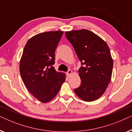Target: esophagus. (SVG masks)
<instances>
[{"mask_svg": "<svg viewBox=\"0 0 132 132\" xmlns=\"http://www.w3.org/2000/svg\"><path fill=\"white\" fill-rule=\"evenodd\" d=\"M72 73V71L71 70H69L68 72H66V74H67V76H68V77H69V76L71 75V74Z\"/></svg>", "mask_w": 132, "mask_h": 132, "instance_id": "esophagus-1", "label": "esophagus"}]
</instances>
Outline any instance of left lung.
I'll use <instances>...</instances> for the list:
<instances>
[{"mask_svg": "<svg viewBox=\"0 0 132 132\" xmlns=\"http://www.w3.org/2000/svg\"><path fill=\"white\" fill-rule=\"evenodd\" d=\"M65 34L82 64L78 70L81 85L74 92L84 101L97 100L105 93L112 76L113 60L108 46L86 29L66 31Z\"/></svg>", "mask_w": 132, "mask_h": 132, "instance_id": "1", "label": "left lung"}]
</instances>
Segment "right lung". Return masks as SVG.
<instances>
[{
  "instance_id": "1",
  "label": "right lung",
  "mask_w": 132,
  "mask_h": 132,
  "mask_svg": "<svg viewBox=\"0 0 132 132\" xmlns=\"http://www.w3.org/2000/svg\"><path fill=\"white\" fill-rule=\"evenodd\" d=\"M63 31L39 33L27 42L20 63L21 78L38 101L47 103L54 98L65 81L66 75L56 72L55 51Z\"/></svg>"
}]
</instances>
